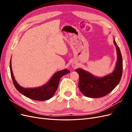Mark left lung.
Returning <instances> with one entry per match:
<instances>
[{"label": "left lung", "mask_w": 132, "mask_h": 132, "mask_svg": "<svg viewBox=\"0 0 132 132\" xmlns=\"http://www.w3.org/2000/svg\"><path fill=\"white\" fill-rule=\"evenodd\" d=\"M116 47L117 61L113 72L103 78H97L81 69L75 71L79 75V88L85 96L91 98H99L109 94L120 81L123 71V61L120 49L114 39Z\"/></svg>", "instance_id": "obj_1"}]
</instances>
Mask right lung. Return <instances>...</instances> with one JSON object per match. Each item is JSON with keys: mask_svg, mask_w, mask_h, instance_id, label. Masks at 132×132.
Returning a JSON list of instances; mask_svg holds the SVG:
<instances>
[{"mask_svg": "<svg viewBox=\"0 0 132 132\" xmlns=\"http://www.w3.org/2000/svg\"><path fill=\"white\" fill-rule=\"evenodd\" d=\"M10 69L14 85L18 91L26 97L37 101L47 100L52 97L57 90L60 79L63 75L70 73V71L68 69L59 71L53 75L49 82L46 85L37 88L25 89L20 86L14 79L11 69V61L10 62Z\"/></svg>", "mask_w": 132, "mask_h": 132, "instance_id": "add662e5", "label": "right lung"}]
</instances>
